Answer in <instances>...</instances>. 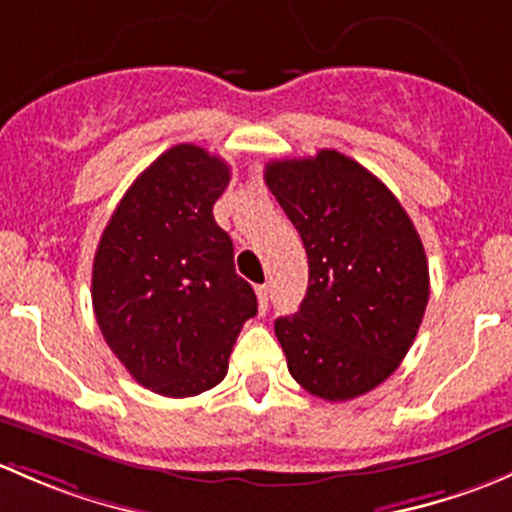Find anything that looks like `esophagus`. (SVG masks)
<instances>
[{
  "mask_svg": "<svg viewBox=\"0 0 512 512\" xmlns=\"http://www.w3.org/2000/svg\"><path fill=\"white\" fill-rule=\"evenodd\" d=\"M256 298H258V310H261L263 315L268 308V298H271V295H268V286H256Z\"/></svg>",
  "mask_w": 512,
  "mask_h": 512,
  "instance_id": "esophagus-1",
  "label": "esophagus"
}]
</instances>
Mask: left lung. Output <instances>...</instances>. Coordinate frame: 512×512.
Masks as SVG:
<instances>
[{
    "label": "left lung",
    "instance_id": "obj_1",
    "mask_svg": "<svg viewBox=\"0 0 512 512\" xmlns=\"http://www.w3.org/2000/svg\"><path fill=\"white\" fill-rule=\"evenodd\" d=\"M263 177L308 254V293L298 313L276 320L288 372L328 402L372 392L409 352L429 300L412 219L370 170L337 150L273 160Z\"/></svg>",
    "mask_w": 512,
    "mask_h": 512
}]
</instances>
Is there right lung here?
I'll return each instance as SVG.
<instances>
[{"instance_id": "1", "label": "right lung", "mask_w": 512, "mask_h": 512, "mask_svg": "<svg viewBox=\"0 0 512 512\" xmlns=\"http://www.w3.org/2000/svg\"><path fill=\"white\" fill-rule=\"evenodd\" d=\"M231 170L204 147L162 152L120 199L93 258V313L142 387L194 397L217 387L256 293L214 221Z\"/></svg>"}]
</instances>
